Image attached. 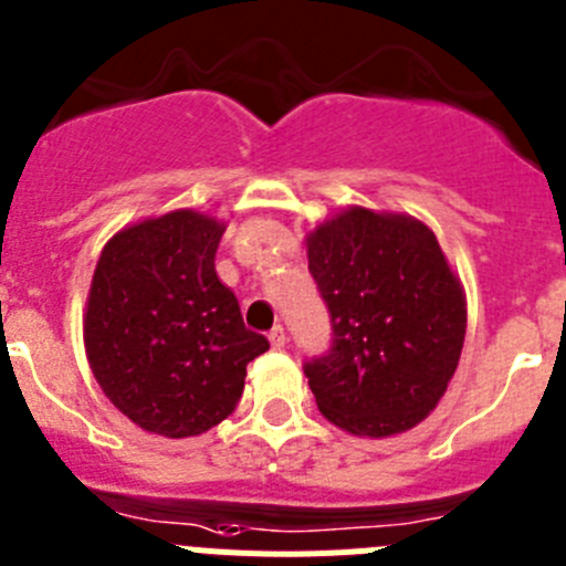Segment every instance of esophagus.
<instances>
[{
  "instance_id": "1",
  "label": "esophagus",
  "mask_w": 566,
  "mask_h": 566,
  "mask_svg": "<svg viewBox=\"0 0 566 566\" xmlns=\"http://www.w3.org/2000/svg\"><path fill=\"white\" fill-rule=\"evenodd\" d=\"M268 338H271V346H273V349H282V346L287 344V333H284L282 324H276V327L271 329V335H268Z\"/></svg>"
}]
</instances>
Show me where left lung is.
Here are the masks:
<instances>
[{
    "instance_id": "8db88e82",
    "label": "left lung",
    "mask_w": 566,
    "mask_h": 566,
    "mask_svg": "<svg viewBox=\"0 0 566 566\" xmlns=\"http://www.w3.org/2000/svg\"><path fill=\"white\" fill-rule=\"evenodd\" d=\"M307 259L333 321L327 355L304 364L321 415L371 440L415 429L454 378L468 321L434 231L353 206L310 233Z\"/></svg>"
}]
</instances>
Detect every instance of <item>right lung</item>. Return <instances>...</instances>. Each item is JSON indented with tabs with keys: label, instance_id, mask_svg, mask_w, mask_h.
I'll return each instance as SVG.
<instances>
[{
	"label": "right lung",
	"instance_id": "obj_1",
	"mask_svg": "<svg viewBox=\"0 0 566 566\" xmlns=\"http://www.w3.org/2000/svg\"><path fill=\"white\" fill-rule=\"evenodd\" d=\"M222 233L226 222L180 208L118 231L95 264L86 360L112 406L151 434L180 440L226 420L248 364L271 349L217 276Z\"/></svg>",
	"mask_w": 566,
	"mask_h": 566
}]
</instances>
